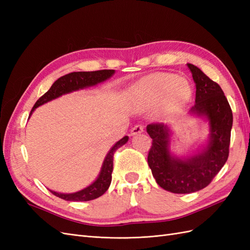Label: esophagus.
Returning <instances> with one entry per match:
<instances>
[{"label":"esophagus","mask_w":250,"mask_h":250,"mask_svg":"<svg viewBox=\"0 0 250 250\" xmlns=\"http://www.w3.org/2000/svg\"><path fill=\"white\" fill-rule=\"evenodd\" d=\"M144 132V126L143 125H135L132 129H131V135L134 137V135H138L140 133Z\"/></svg>","instance_id":"34e87169"}]
</instances>
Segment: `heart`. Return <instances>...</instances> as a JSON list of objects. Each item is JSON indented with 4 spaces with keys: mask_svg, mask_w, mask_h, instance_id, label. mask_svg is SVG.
<instances>
[{
    "mask_svg": "<svg viewBox=\"0 0 250 250\" xmlns=\"http://www.w3.org/2000/svg\"><path fill=\"white\" fill-rule=\"evenodd\" d=\"M129 94L142 107L164 102L169 110L181 108L192 95L191 86L184 79L169 73H155L143 78L129 88Z\"/></svg>",
    "mask_w": 250,
    "mask_h": 250,
    "instance_id": "heart-1",
    "label": "heart"
}]
</instances>
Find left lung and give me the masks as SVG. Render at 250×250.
Segmentation results:
<instances>
[{"instance_id": "left-lung-1", "label": "left lung", "mask_w": 250, "mask_h": 250, "mask_svg": "<svg viewBox=\"0 0 250 250\" xmlns=\"http://www.w3.org/2000/svg\"><path fill=\"white\" fill-rule=\"evenodd\" d=\"M196 86L195 105L188 115L208 121L207 143L190 156H177L171 151L170 125L149 124L146 130L152 139L148 165L157 185L176 194H188L209 185L228 161L232 127V112L223 90L197 66L188 63Z\"/></svg>"}]
</instances>
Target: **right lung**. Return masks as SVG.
I'll return each instance as SVG.
<instances>
[{
    "label": "right lung",
    "mask_w": 250,
    "mask_h": 250,
    "mask_svg": "<svg viewBox=\"0 0 250 250\" xmlns=\"http://www.w3.org/2000/svg\"><path fill=\"white\" fill-rule=\"evenodd\" d=\"M113 74H115V70H102L95 72H74L64 75V76L60 77L53 83L48 92L36 101L31 112H30L29 118L31 117L33 111L37 107L42 106V105L46 104L52 100H55L57 98L63 95L77 92V90L83 88L95 86L97 84H99V83H102L109 79ZM128 139L129 138L126 135V137L118 141L115 145L110 148L106 156L104 158L99 175H98L94 183L75 193H58L50 190L51 193L57 196V197L67 201H88L100 197V196H102L108 190L111 183L113 154H115L117 149L125 145L128 142Z\"/></svg>",
    "instance_id": "1"
}]
</instances>
